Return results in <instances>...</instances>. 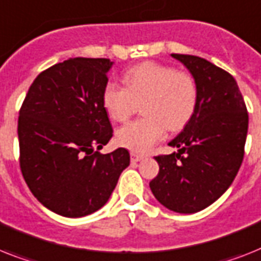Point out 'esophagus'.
Masks as SVG:
<instances>
[{"label": "esophagus", "mask_w": 261, "mask_h": 261, "mask_svg": "<svg viewBox=\"0 0 261 261\" xmlns=\"http://www.w3.org/2000/svg\"><path fill=\"white\" fill-rule=\"evenodd\" d=\"M131 156V162H139L141 160H143V155H141V154H137V152H131L130 154Z\"/></svg>", "instance_id": "34e87169"}]
</instances>
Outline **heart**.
<instances>
[{"mask_svg":"<svg viewBox=\"0 0 261 261\" xmlns=\"http://www.w3.org/2000/svg\"><path fill=\"white\" fill-rule=\"evenodd\" d=\"M124 87L109 82L101 90V106L115 122L128 119L141 105L145 116L116 131V142L133 151L145 152L162 139L166 128L178 131L196 111L198 88L188 71L155 61L127 69Z\"/></svg>","mask_w":261,"mask_h":261,"instance_id":"b5f03b06","label":"heart"}]
</instances>
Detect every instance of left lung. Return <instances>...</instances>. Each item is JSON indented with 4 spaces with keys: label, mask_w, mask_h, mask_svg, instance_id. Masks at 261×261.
<instances>
[{
    "label": "left lung",
    "mask_w": 261,
    "mask_h": 261,
    "mask_svg": "<svg viewBox=\"0 0 261 261\" xmlns=\"http://www.w3.org/2000/svg\"><path fill=\"white\" fill-rule=\"evenodd\" d=\"M194 76L196 111L169 146L178 151L156 155L160 173L150 189L177 213H196L225 193L244 158L248 112L236 80L202 57L173 54Z\"/></svg>",
    "instance_id": "1"
}]
</instances>
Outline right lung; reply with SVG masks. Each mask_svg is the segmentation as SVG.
<instances>
[{
    "label": "right lung",
    "mask_w": 261,
    "mask_h": 261,
    "mask_svg": "<svg viewBox=\"0 0 261 261\" xmlns=\"http://www.w3.org/2000/svg\"><path fill=\"white\" fill-rule=\"evenodd\" d=\"M109 59L75 57L42 71L18 116L20 167L32 194L64 217L100 209L130 165L123 147L110 154L112 126L101 106Z\"/></svg>",
    "instance_id": "obj_1"
}]
</instances>
